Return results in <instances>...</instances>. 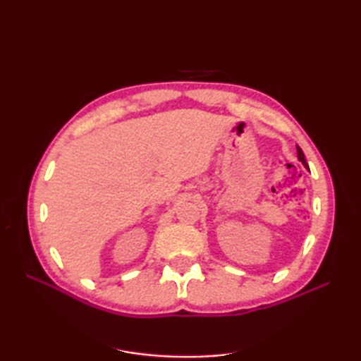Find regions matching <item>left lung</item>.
Returning a JSON list of instances; mask_svg holds the SVG:
<instances>
[{"label":"left lung","mask_w":361,"mask_h":361,"mask_svg":"<svg viewBox=\"0 0 361 361\" xmlns=\"http://www.w3.org/2000/svg\"><path fill=\"white\" fill-rule=\"evenodd\" d=\"M296 150H298V159L301 161V163L304 164V167H305V169H309V164H307V161H305V158H304V153H302V150L299 149V147H296Z\"/></svg>","instance_id":"8db88e82"}]
</instances>
